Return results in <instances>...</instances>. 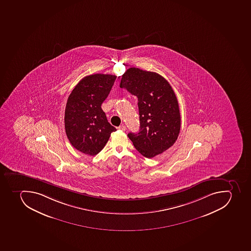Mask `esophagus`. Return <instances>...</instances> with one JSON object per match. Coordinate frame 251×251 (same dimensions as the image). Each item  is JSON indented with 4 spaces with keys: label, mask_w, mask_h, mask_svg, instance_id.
I'll use <instances>...</instances> for the list:
<instances>
[{
    "label": "esophagus",
    "mask_w": 251,
    "mask_h": 251,
    "mask_svg": "<svg viewBox=\"0 0 251 251\" xmlns=\"http://www.w3.org/2000/svg\"><path fill=\"white\" fill-rule=\"evenodd\" d=\"M118 129H120V130L126 131V127L124 125H122L118 127Z\"/></svg>",
    "instance_id": "1"
}]
</instances>
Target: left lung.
I'll list each match as a JSON object with an SVG mask.
<instances>
[{
  "label": "left lung",
  "mask_w": 251,
  "mask_h": 251,
  "mask_svg": "<svg viewBox=\"0 0 251 251\" xmlns=\"http://www.w3.org/2000/svg\"><path fill=\"white\" fill-rule=\"evenodd\" d=\"M120 87L138 100L140 130L128 133L136 150L147 158L169 150L181 125L179 104L169 82L156 72L130 68L123 74Z\"/></svg>",
  "instance_id": "8db88e82"
}]
</instances>
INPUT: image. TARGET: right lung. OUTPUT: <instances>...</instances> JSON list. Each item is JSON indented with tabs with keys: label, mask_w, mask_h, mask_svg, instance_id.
<instances>
[{
	"label": "right lung",
	"mask_w": 251,
	"mask_h": 251,
	"mask_svg": "<svg viewBox=\"0 0 251 251\" xmlns=\"http://www.w3.org/2000/svg\"><path fill=\"white\" fill-rule=\"evenodd\" d=\"M116 78L113 75L86 76L68 97L64 114L66 134L72 146L82 153H99L112 132L117 130L108 123L101 107Z\"/></svg>",
	"instance_id": "right-lung-1"
}]
</instances>
